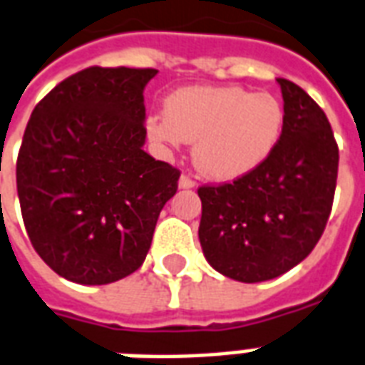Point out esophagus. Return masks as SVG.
Returning <instances> with one entry per match:
<instances>
[{
    "mask_svg": "<svg viewBox=\"0 0 365 365\" xmlns=\"http://www.w3.org/2000/svg\"><path fill=\"white\" fill-rule=\"evenodd\" d=\"M180 187L182 189L195 187V180L191 176H187V174H182V178H180Z\"/></svg>",
    "mask_w": 365,
    "mask_h": 365,
    "instance_id": "34e87169",
    "label": "esophagus"
}]
</instances>
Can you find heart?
Returning <instances> with one entry per match:
<instances>
[{
    "label": "heart",
    "mask_w": 365,
    "mask_h": 365,
    "mask_svg": "<svg viewBox=\"0 0 365 365\" xmlns=\"http://www.w3.org/2000/svg\"><path fill=\"white\" fill-rule=\"evenodd\" d=\"M283 118V105L272 93H250L239 86H189L166 97L164 116H151L147 133L164 149L195 143L199 172L226 182L249 174L272 155Z\"/></svg>",
    "instance_id": "b5f03b06"
}]
</instances>
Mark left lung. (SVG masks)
<instances>
[{"label":"left lung","instance_id":"1","mask_svg":"<svg viewBox=\"0 0 365 365\" xmlns=\"http://www.w3.org/2000/svg\"><path fill=\"white\" fill-rule=\"evenodd\" d=\"M277 83L285 118L272 155L233 182L197 189L205 258L243 283L279 277L312 252L337 187L339 147L327 116L300 86Z\"/></svg>","mask_w":365,"mask_h":365}]
</instances>
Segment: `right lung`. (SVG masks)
I'll use <instances>...</instances> for the list:
<instances>
[{
    "label": "right lung",
    "mask_w": 365,
    "mask_h": 365,
    "mask_svg": "<svg viewBox=\"0 0 365 365\" xmlns=\"http://www.w3.org/2000/svg\"><path fill=\"white\" fill-rule=\"evenodd\" d=\"M155 68L90 66L36 108L16 158L30 243L68 282L105 285L143 264L180 170L143 151Z\"/></svg>",
    "instance_id": "obj_1"
}]
</instances>
